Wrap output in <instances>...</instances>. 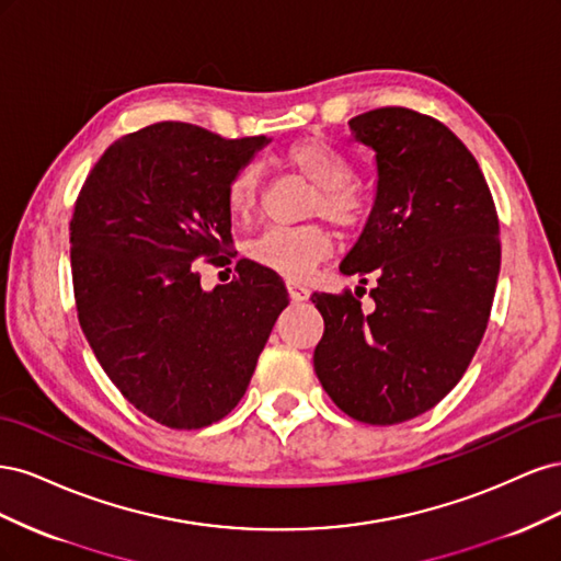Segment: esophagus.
I'll use <instances>...</instances> for the list:
<instances>
[{"mask_svg":"<svg viewBox=\"0 0 561 561\" xmlns=\"http://www.w3.org/2000/svg\"><path fill=\"white\" fill-rule=\"evenodd\" d=\"M287 293H290L293 301H307L309 299V290L304 285L295 283V280H287Z\"/></svg>","mask_w":561,"mask_h":561,"instance_id":"obj_1","label":"esophagus"}]
</instances>
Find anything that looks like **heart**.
I'll use <instances>...</instances> for the list:
<instances>
[{"mask_svg": "<svg viewBox=\"0 0 561 561\" xmlns=\"http://www.w3.org/2000/svg\"><path fill=\"white\" fill-rule=\"evenodd\" d=\"M283 161L316 184V196L309 203L311 215L328 217L342 229L358 227L369 213V196L355 184L353 163L342 149L325 138H301L285 149ZM262 171L260 165L245 163L227 184V208L236 219H248L260 208ZM332 252V236L320 225L276 227L266 229L245 248L248 260L274 274L304 280L311 271L328 260Z\"/></svg>", "mask_w": 561, "mask_h": 561, "instance_id": "1", "label": "heart"}]
</instances>
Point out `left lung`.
Here are the masks:
<instances>
[{
  "mask_svg": "<svg viewBox=\"0 0 561 561\" xmlns=\"http://www.w3.org/2000/svg\"><path fill=\"white\" fill-rule=\"evenodd\" d=\"M348 126L375 149L377 196L339 268L363 285L375 278V311L348 290L313 293L325 320L313 367L339 410L393 426L443 400L482 342L501 271L499 215L478 161L437 118L379 107Z\"/></svg>",
  "mask_w": 561,
  "mask_h": 561,
  "instance_id": "1",
  "label": "left lung"
}]
</instances>
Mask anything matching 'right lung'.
<instances>
[{"mask_svg": "<svg viewBox=\"0 0 561 561\" xmlns=\"http://www.w3.org/2000/svg\"><path fill=\"white\" fill-rule=\"evenodd\" d=\"M266 142L151 124L107 147L75 203L79 325L112 383L161 426L225 419L287 307L285 283L250 260L210 293L196 271L231 254L227 184Z\"/></svg>", "mask_w": 561, "mask_h": 561, "instance_id": "right-lung-1", "label": "right lung"}]
</instances>
